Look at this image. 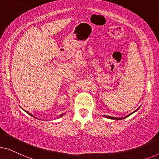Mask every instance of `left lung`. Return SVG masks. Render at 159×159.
Returning <instances> with one entry per match:
<instances>
[{"instance_id": "1", "label": "left lung", "mask_w": 159, "mask_h": 159, "mask_svg": "<svg viewBox=\"0 0 159 159\" xmlns=\"http://www.w3.org/2000/svg\"><path fill=\"white\" fill-rule=\"evenodd\" d=\"M140 108V107H139ZM139 108H137V109L135 111H134V112H132V113H130V114H129L128 116H125V117H123V118H117V117H112V116H104V117H106V118H110V119H114V120H122V119H124V118H127L128 116H131L132 113H134V112H136V111H138V109H139Z\"/></svg>"}]
</instances>
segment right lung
<instances>
[{
    "label": "right lung",
    "instance_id": "right-lung-1",
    "mask_svg": "<svg viewBox=\"0 0 159 159\" xmlns=\"http://www.w3.org/2000/svg\"><path fill=\"white\" fill-rule=\"evenodd\" d=\"M25 111V112H26V113H28V115H30V116H33V117H34V118H36V117H35V116H34V115H32V114H31V113H29V112H28V111ZM64 114H65V113H63V114H61V115H60V116H58V118H60V117H62V116H63V115H64ZM38 119H39V118H38Z\"/></svg>",
    "mask_w": 159,
    "mask_h": 159
}]
</instances>
